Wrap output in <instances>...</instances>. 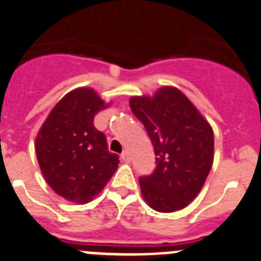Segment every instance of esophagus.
Instances as JSON below:
<instances>
[{
  "instance_id": "34e87169",
  "label": "esophagus",
  "mask_w": 261,
  "mask_h": 261,
  "mask_svg": "<svg viewBox=\"0 0 261 261\" xmlns=\"http://www.w3.org/2000/svg\"><path fill=\"white\" fill-rule=\"evenodd\" d=\"M120 158H121V160L124 161V163H129V161H130V158H129L128 151H124V152L120 155Z\"/></svg>"
}]
</instances>
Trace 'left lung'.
I'll list each match as a JSON object with an SVG mask.
<instances>
[{
  "label": "left lung",
  "instance_id": "8db88e82",
  "mask_svg": "<svg viewBox=\"0 0 261 261\" xmlns=\"http://www.w3.org/2000/svg\"><path fill=\"white\" fill-rule=\"evenodd\" d=\"M133 114L153 145L156 169L140 178L141 193L151 209H185L200 193L214 161V133L190 98L173 86L152 96H133Z\"/></svg>",
  "mask_w": 261,
  "mask_h": 261
}]
</instances>
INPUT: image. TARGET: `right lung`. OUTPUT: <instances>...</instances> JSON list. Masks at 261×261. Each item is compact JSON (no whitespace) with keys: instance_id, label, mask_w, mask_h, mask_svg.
Instances as JSON below:
<instances>
[{"instance_id":"obj_1","label":"right lung","mask_w":261,"mask_h":261,"mask_svg":"<svg viewBox=\"0 0 261 261\" xmlns=\"http://www.w3.org/2000/svg\"><path fill=\"white\" fill-rule=\"evenodd\" d=\"M109 106L93 88L79 87L55 105L38 130L34 148L43 178L70 202L93 200L118 169L119 156L93 126L96 114Z\"/></svg>"}]
</instances>
